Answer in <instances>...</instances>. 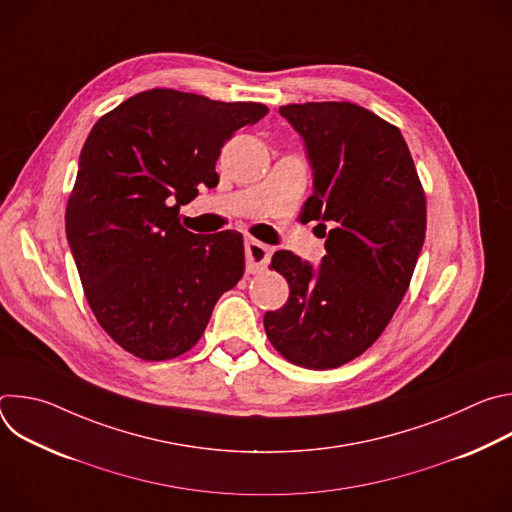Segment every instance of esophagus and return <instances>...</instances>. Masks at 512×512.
Returning a JSON list of instances; mask_svg holds the SVG:
<instances>
[{"label": "esophagus", "instance_id": "1", "mask_svg": "<svg viewBox=\"0 0 512 512\" xmlns=\"http://www.w3.org/2000/svg\"><path fill=\"white\" fill-rule=\"evenodd\" d=\"M245 259H247V271L249 273H259L267 267L271 259V247L263 245L261 241L249 239L245 243Z\"/></svg>", "mask_w": 512, "mask_h": 512}]
</instances>
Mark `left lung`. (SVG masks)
Here are the masks:
<instances>
[{
    "instance_id": "left-lung-1",
    "label": "left lung",
    "mask_w": 512,
    "mask_h": 512,
    "mask_svg": "<svg viewBox=\"0 0 512 512\" xmlns=\"http://www.w3.org/2000/svg\"><path fill=\"white\" fill-rule=\"evenodd\" d=\"M279 113L306 143L314 194L304 216L318 221L326 255L318 267L273 255L289 298L263 324L285 360L338 369L375 344L405 296L425 241V192L401 131L369 109L324 101Z\"/></svg>"
}]
</instances>
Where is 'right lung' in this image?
<instances>
[{
    "instance_id": "add662e5",
    "label": "right lung",
    "mask_w": 512,
    "mask_h": 512,
    "mask_svg": "<svg viewBox=\"0 0 512 512\" xmlns=\"http://www.w3.org/2000/svg\"><path fill=\"white\" fill-rule=\"evenodd\" d=\"M267 113L261 103L152 89L91 129L66 204V239L97 322L137 358L188 352L243 277V235H194L180 225V206L200 184H218L223 145Z\"/></svg>"
}]
</instances>
